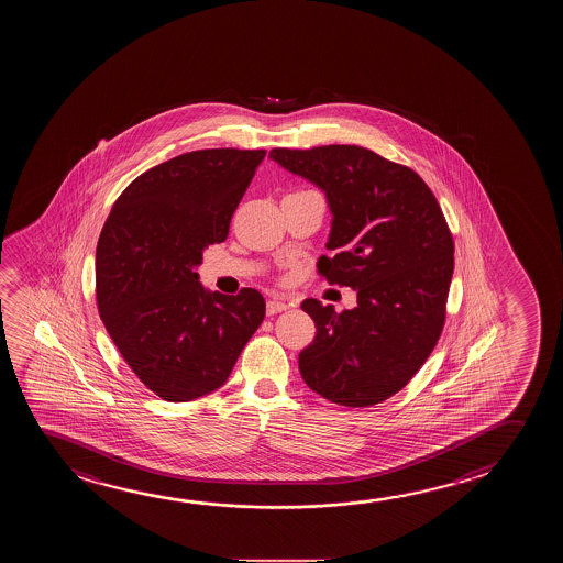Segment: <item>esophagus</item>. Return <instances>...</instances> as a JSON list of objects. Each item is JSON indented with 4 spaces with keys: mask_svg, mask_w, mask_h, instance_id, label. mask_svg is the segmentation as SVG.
<instances>
[{
    "mask_svg": "<svg viewBox=\"0 0 563 563\" xmlns=\"http://www.w3.org/2000/svg\"><path fill=\"white\" fill-rule=\"evenodd\" d=\"M290 308V303L280 302V300H269L267 302V316H275V313H280V311L288 310Z\"/></svg>",
    "mask_w": 563,
    "mask_h": 563,
    "instance_id": "1",
    "label": "esophagus"
}]
</instances>
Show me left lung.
<instances>
[{
  "mask_svg": "<svg viewBox=\"0 0 563 563\" xmlns=\"http://www.w3.org/2000/svg\"><path fill=\"white\" fill-rule=\"evenodd\" d=\"M283 168L325 191L333 212L318 273L358 292L354 310L316 298L302 310L316 323L300 352L310 389L343 407H372L415 377L445 325L453 236L440 203L412 168L358 145L273 148Z\"/></svg>",
  "mask_w": 563,
  "mask_h": 563,
  "instance_id": "left-lung-1",
  "label": "left lung"
}]
</instances>
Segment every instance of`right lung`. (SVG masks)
<instances>
[{"mask_svg": "<svg viewBox=\"0 0 563 563\" xmlns=\"http://www.w3.org/2000/svg\"><path fill=\"white\" fill-rule=\"evenodd\" d=\"M265 151L203 148L133 179L97 245L98 313L133 374L161 399L186 402L229 379L265 318L255 288L207 292L197 265L229 236Z\"/></svg>", "mask_w": 563, "mask_h": 563, "instance_id": "right-lung-1", "label": "right lung"}]
</instances>
